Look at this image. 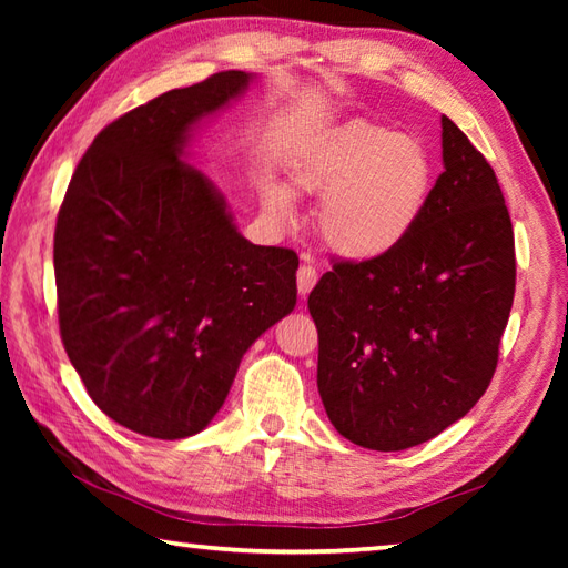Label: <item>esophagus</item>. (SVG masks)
<instances>
[{
	"instance_id": "1",
	"label": "esophagus",
	"mask_w": 568,
	"mask_h": 568,
	"mask_svg": "<svg viewBox=\"0 0 568 568\" xmlns=\"http://www.w3.org/2000/svg\"><path fill=\"white\" fill-rule=\"evenodd\" d=\"M315 283H317V271L312 268V265H300V271H297V291H300V295H310V291L312 287H315Z\"/></svg>"
}]
</instances>
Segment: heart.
<instances>
[{"mask_svg":"<svg viewBox=\"0 0 568 568\" xmlns=\"http://www.w3.org/2000/svg\"><path fill=\"white\" fill-rule=\"evenodd\" d=\"M434 183L432 155L417 136L352 122L293 171V187L322 197L320 229L352 261H371L400 246L425 212ZM265 210L277 222L293 216L291 192L265 180Z\"/></svg>","mask_w":568,"mask_h":568,"instance_id":"obj_1","label":"heart"}]
</instances>
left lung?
I'll list each match as a JSON object with an SVG mask.
<instances>
[{"label": "left lung", "mask_w": 568, "mask_h": 568, "mask_svg": "<svg viewBox=\"0 0 568 568\" xmlns=\"http://www.w3.org/2000/svg\"><path fill=\"white\" fill-rule=\"evenodd\" d=\"M444 173L400 246L336 261L310 293L317 388L336 432L403 452L474 407L498 366L515 297V239L484 153L442 116Z\"/></svg>", "instance_id": "1"}]
</instances>
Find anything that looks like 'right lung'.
<instances>
[{
  "instance_id": "1",
  "label": "right lung",
  "mask_w": 568,
  "mask_h": 568,
  "mask_svg": "<svg viewBox=\"0 0 568 568\" xmlns=\"http://www.w3.org/2000/svg\"><path fill=\"white\" fill-rule=\"evenodd\" d=\"M253 75L226 70L104 126L55 222L58 322L70 364L106 417L185 439L220 413L241 358L297 300V253L239 234L190 165L202 119Z\"/></svg>"
}]
</instances>
